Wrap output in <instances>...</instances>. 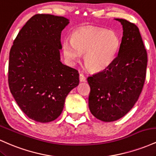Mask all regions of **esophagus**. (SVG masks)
<instances>
[{"label": "esophagus", "instance_id": "esophagus-1", "mask_svg": "<svg viewBox=\"0 0 156 156\" xmlns=\"http://www.w3.org/2000/svg\"><path fill=\"white\" fill-rule=\"evenodd\" d=\"M79 80L80 82H84L87 80V78H86V76H84L83 74H82L81 73V74L79 75Z\"/></svg>", "mask_w": 156, "mask_h": 156}]
</instances>
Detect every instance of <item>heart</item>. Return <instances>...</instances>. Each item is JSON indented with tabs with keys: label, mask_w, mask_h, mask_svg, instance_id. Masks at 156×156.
Masks as SVG:
<instances>
[{
	"label": "heart",
	"mask_w": 156,
	"mask_h": 156,
	"mask_svg": "<svg viewBox=\"0 0 156 156\" xmlns=\"http://www.w3.org/2000/svg\"><path fill=\"white\" fill-rule=\"evenodd\" d=\"M119 48V39L113 31L87 26L77 29L72 39L62 42L64 57L70 64L83 54V62L93 71H101L108 67L115 58Z\"/></svg>",
	"instance_id": "1"
}]
</instances>
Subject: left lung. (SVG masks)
<instances>
[{"instance_id": "8db88e82", "label": "left lung", "mask_w": 156, "mask_h": 156, "mask_svg": "<svg viewBox=\"0 0 156 156\" xmlns=\"http://www.w3.org/2000/svg\"><path fill=\"white\" fill-rule=\"evenodd\" d=\"M116 20L123 27L117 55L108 67L87 78L89 110L103 122L117 120L133 108L146 78L147 53L139 28L125 19Z\"/></svg>"}]
</instances>
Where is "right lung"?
Returning a JSON list of instances; mask_svg holds the SVG:
<instances>
[{
  "mask_svg": "<svg viewBox=\"0 0 156 156\" xmlns=\"http://www.w3.org/2000/svg\"><path fill=\"white\" fill-rule=\"evenodd\" d=\"M68 23L61 16L34 15L11 48L10 92L21 110L39 122L59 117L68 93L79 83L78 71L60 62L61 34Z\"/></svg>",
  "mask_w": 156,
  "mask_h": 156,
  "instance_id": "1",
  "label": "right lung"
}]
</instances>
